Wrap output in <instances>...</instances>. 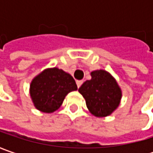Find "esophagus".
Segmentation results:
<instances>
[{
	"label": "esophagus",
	"mask_w": 153,
	"mask_h": 153,
	"mask_svg": "<svg viewBox=\"0 0 153 153\" xmlns=\"http://www.w3.org/2000/svg\"><path fill=\"white\" fill-rule=\"evenodd\" d=\"M82 81H81V80H78V81H76V85H77V88H79L80 87H81V85L82 84Z\"/></svg>",
	"instance_id": "34e87169"
}]
</instances>
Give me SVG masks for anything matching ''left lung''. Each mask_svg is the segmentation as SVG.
I'll list each match as a JSON object with an SVG mask.
<instances>
[{
	"label": "left lung",
	"mask_w": 153,
	"mask_h": 153,
	"mask_svg": "<svg viewBox=\"0 0 153 153\" xmlns=\"http://www.w3.org/2000/svg\"><path fill=\"white\" fill-rule=\"evenodd\" d=\"M91 80H88L78 89L85 99L87 107L97 117H107L118 107L122 91L117 81L111 74L97 70L91 72Z\"/></svg>",
	"instance_id": "left-lung-1"
}]
</instances>
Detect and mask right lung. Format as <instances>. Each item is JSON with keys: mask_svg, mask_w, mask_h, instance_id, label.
I'll return each instance as SVG.
<instances>
[{"mask_svg": "<svg viewBox=\"0 0 153 153\" xmlns=\"http://www.w3.org/2000/svg\"><path fill=\"white\" fill-rule=\"evenodd\" d=\"M77 89L74 78L59 68L46 69L30 83V94L35 107L46 113L60 107L70 92Z\"/></svg>", "mask_w": 153, "mask_h": 153, "instance_id": "1", "label": "right lung"}]
</instances>
